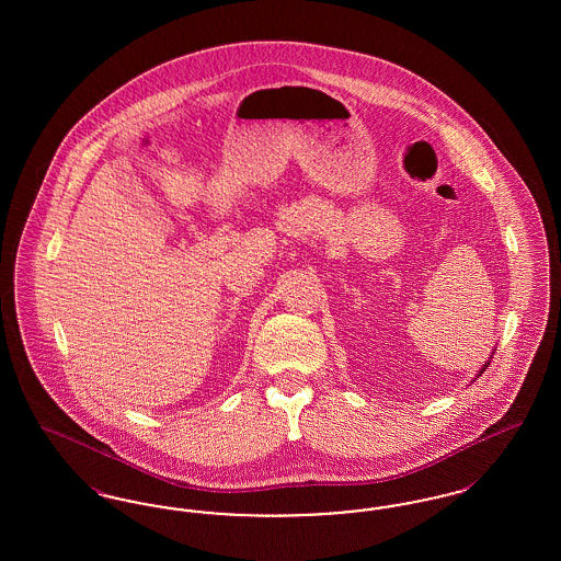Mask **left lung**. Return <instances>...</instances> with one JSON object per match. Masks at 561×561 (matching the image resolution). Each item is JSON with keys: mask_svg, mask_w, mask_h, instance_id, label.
Listing matches in <instances>:
<instances>
[{"mask_svg": "<svg viewBox=\"0 0 561 561\" xmlns=\"http://www.w3.org/2000/svg\"><path fill=\"white\" fill-rule=\"evenodd\" d=\"M488 364H490V362H488ZM488 364H485V366H483V368H481L480 374H478V376H481V374H483V370H485V368H488Z\"/></svg>", "mask_w": 561, "mask_h": 561, "instance_id": "8db88e82", "label": "left lung"}]
</instances>
